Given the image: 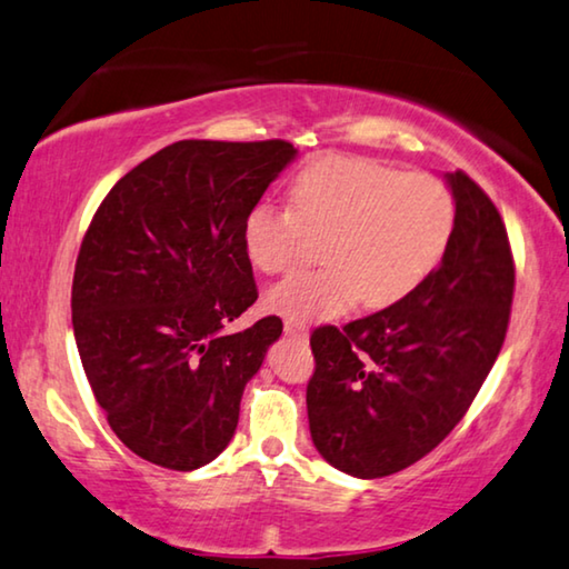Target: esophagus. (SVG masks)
Returning a JSON list of instances; mask_svg holds the SVG:
<instances>
[{
  "label": "esophagus",
  "instance_id": "esophagus-1",
  "mask_svg": "<svg viewBox=\"0 0 569 569\" xmlns=\"http://www.w3.org/2000/svg\"><path fill=\"white\" fill-rule=\"evenodd\" d=\"M284 336L297 338V340H308V326L302 320H284Z\"/></svg>",
  "mask_w": 569,
  "mask_h": 569
}]
</instances>
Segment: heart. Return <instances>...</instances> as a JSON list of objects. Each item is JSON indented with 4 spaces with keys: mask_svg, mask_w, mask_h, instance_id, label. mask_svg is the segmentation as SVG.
I'll list each match as a JSON object with an SVG mask.
<instances>
[{
    "mask_svg": "<svg viewBox=\"0 0 569 569\" xmlns=\"http://www.w3.org/2000/svg\"><path fill=\"white\" fill-rule=\"evenodd\" d=\"M292 211L257 203L241 241L261 274L287 272L308 236H326V267L302 269L267 292L269 312L330 320L353 308L383 310L430 277L456 231V200L442 180L366 157H322L292 182Z\"/></svg>",
    "mask_w": 569,
    "mask_h": 569,
    "instance_id": "b5f03b06",
    "label": "heart"
}]
</instances>
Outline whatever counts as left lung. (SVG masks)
Here are the masks:
<instances>
[{"mask_svg":"<svg viewBox=\"0 0 569 569\" xmlns=\"http://www.w3.org/2000/svg\"><path fill=\"white\" fill-rule=\"evenodd\" d=\"M445 180L456 231L440 267L391 308L310 336L312 442L353 478L399 473L435 450L468 412L509 328L506 226L466 172Z\"/></svg>","mask_w":569,"mask_h":569,"instance_id":"8db88e82","label":"left lung"}]
</instances>
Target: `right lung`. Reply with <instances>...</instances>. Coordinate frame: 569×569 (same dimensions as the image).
<instances>
[{
  "mask_svg": "<svg viewBox=\"0 0 569 569\" xmlns=\"http://www.w3.org/2000/svg\"><path fill=\"white\" fill-rule=\"evenodd\" d=\"M297 150L282 139H182L109 190L73 274V336L111 430L170 470L216 460L243 387L282 336L277 315L226 326L257 302L243 218Z\"/></svg>",
  "mask_w": 569,
  "mask_h": 569,
  "instance_id": "add662e5",
  "label": "right lung"
}]
</instances>
